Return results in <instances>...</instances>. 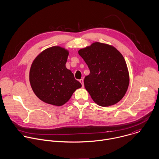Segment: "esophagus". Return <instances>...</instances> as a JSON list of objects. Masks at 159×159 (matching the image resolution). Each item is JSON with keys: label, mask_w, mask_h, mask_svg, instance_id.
Instances as JSON below:
<instances>
[{"label": "esophagus", "mask_w": 159, "mask_h": 159, "mask_svg": "<svg viewBox=\"0 0 159 159\" xmlns=\"http://www.w3.org/2000/svg\"><path fill=\"white\" fill-rule=\"evenodd\" d=\"M79 82L81 83L82 87H84V80H83V79H80V80H79Z\"/></svg>", "instance_id": "34e87169"}]
</instances>
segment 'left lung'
<instances>
[{"mask_svg":"<svg viewBox=\"0 0 159 159\" xmlns=\"http://www.w3.org/2000/svg\"><path fill=\"white\" fill-rule=\"evenodd\" d=\"M79 54L90 69L84 86L91 98L101 107L119 102L125 95L130 77L126 62L114 46L95 42L81 48Z\"/></svg>","mask_w":159,"mask_h":159,"instance_id":"obj_1","label":"left lung"}]
</instances>
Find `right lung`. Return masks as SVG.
Masks as SVG:
<instances>
[{
    "label": "right lung",
    "mask_w": 159,
    "mask_h": 159,
    "mask_svg": "<svg viewBox=\"0 0 159 159\" xmlns=\"http://www.w3.org/2000/svg\"><path fill=\"white\" fill-rule=\"evenodd\" d=\"M69 51L61 46L48 47L35 58L29 80L35 95L45 103L62 106L82 87L66 64Z\"/></svg>",
    "instance_id": "add662e5"
}]
</instances>
